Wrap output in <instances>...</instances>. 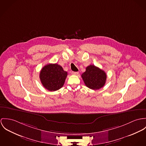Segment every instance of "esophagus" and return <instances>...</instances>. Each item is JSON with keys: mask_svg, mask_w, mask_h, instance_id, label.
I'll list each match as a JSON object with an SVG mask.
<instances>
[{"mask_svg": "<svg viewBox=\"0 0 146 146\" xmlns=\"http://www.w3.org/2000/svg\"><path fill=\"white\" fill-rule=\"evenodd\" d=\"M72 74L73 75H78L79 74V72H72Z\"/></svg>", "mask_w": 146, "mask_h": 146, "instance_id": "34e87169", "label": "esophagus"}]
</instances>
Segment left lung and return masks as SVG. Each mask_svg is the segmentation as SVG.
Returning a JSON list of instances; mask_svg holds the SVG:
<instances>
[{
	"mask_svg": "<svg viewBox=\"0 0 146 146\" xmlns=\"http://www.w3.org/2000/svg\"><path fill=\"white\" fill-rule=\"evenodd\" d=\"M81 76L85 85L94 90L104 87L106 81V73L94 65L88 66Z\"/></svg>",
	"mask_w": 146,
	"mask_h": 146,
	"instance_id": "left-lung-1",
	"label": "left lung"
}]
</instances>
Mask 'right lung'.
Instances as JSON below:
<instances>
[{
    "instance_id": "1",
    "label": "right lung",
    "mask_w": 146,
    "mask_h": 146,
    "mask_svg": "<svg viewBox=\"0 0 146 146\" xmlns=\"http://www.w3.org/2000/svg\"><path fill=\"white\" fill-rule=\"evenodd\" d=\"M68 74L58 64L45 65L40 71V79L43 86L50 91H55L62 88Z\"/></svg>"
}]
</instances>
